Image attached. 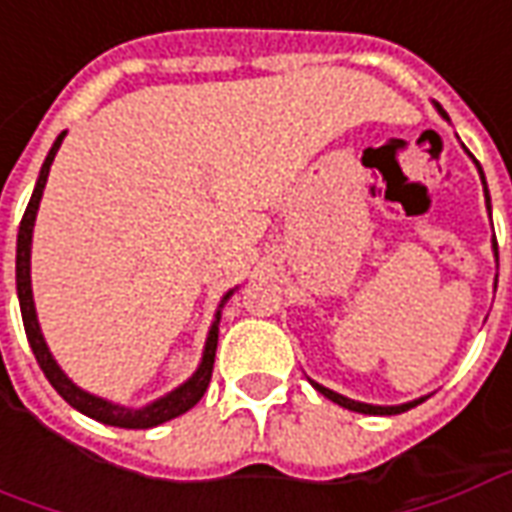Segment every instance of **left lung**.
I'll use <instances>...</instances> for the list:
<instances>
[{
	"mask_svg": "<svg viewBox=\"0 0 512 512\" xmlns=\"http://www.w3.org/2000/svg\"><path fill=\"white\" fill-rule=\"evenodd\" d=\"M436 112H439L444 120H450L447 117V112L441 109L439 104H436ZM466 150V147H463ZM477 164V161H474ZM477 172H480V180H483V191H485V208H488V216H491V197H488V186H485V175H483V169H480V164H477ZM491 246H494V257H496V266H499V249H496V238H491ZM310 384L321 392L323 397H329L332 403H337V406H343L348 408V411H359V414H400V411H408V408H414L417 403H422L425 397H417V400H408V403H400V406H373V403H359V400H351V397H345L340 395V392H334V389H329V386H323L318 384V381H312L310 378Z\"/></svg>",
	"mask_w": 512,
	"mask_h": 512,
	"instance_id": "1",
	"label": "left lung"
}]
</instances>
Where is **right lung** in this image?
Instances as JSON below:
<instances>
[{
    "label": "right lung",
    "mask_w": 512,
    "mask_h": 512,
    "mask_svg": "<svg viewBox=\"0 0 512 512\" xmlns=\"http://www.w3.org/2000/svg\"><path fill=\"white\" fill-rule=\"evenodd\" d=\"M62 139H65V131H62L54 145H51L49 156L40 167L38 183H35V191L29 197L27 211H24V219H21V227H18V241H16V290H18V304H21V318H24V332H27L29 348L38 359L40 370L46 373L49 384L62 395V400H68L76 411H82L84 417L98 419L104 425H112V428H128V430H145L156 428L167 419H175L180 414H186L191 406L200 403V397L205 395V389L211 384L213 373V356H216V343H219V321H222V307L227 304V299L233 296L235 290H227L219 301V310L213 315L211 329H208V337H205V348H202V359L197 370L191 373L180 386H175L167 395L156 397L153 403H147L142 408L120 406V403H112L106 397H98L93 392H87L82 386H76L71 378L65 376V370L57 365V359L51 356L49 345H46V337L40 332L38 312H35V299H32V277H29V268H32V230H35V219H38L40 200H43V189H46V180H49L51 161L60 150Z\"/></svg>",
    "instance_id": "1"
}]
</instances>
